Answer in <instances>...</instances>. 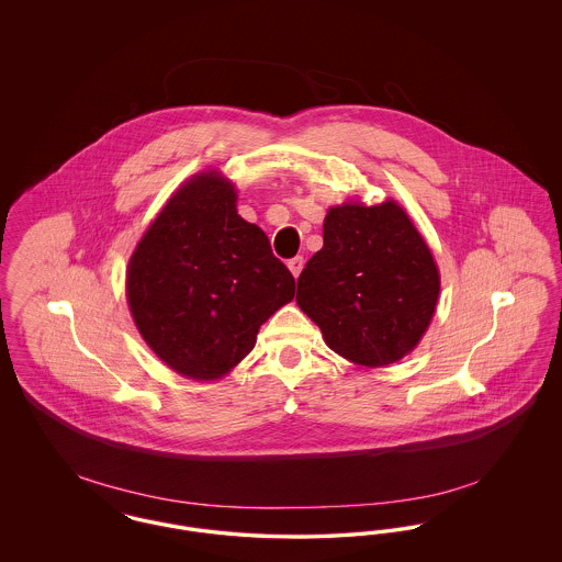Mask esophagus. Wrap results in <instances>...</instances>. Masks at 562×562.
<instances>
[{
	"mask_svg": "<svg viewBox=\"0 0 562 562\" xmlns=\"http://www.w3.org/2000/svg\"><path fill=\"white\" fill-rule=\"evenodd\" d=\"M303 266H305V259H303V257H293V259L289 261V269H291V273H293L294 278H299Z\"/></svg>",
	"mask_w": 562,
	"mask_h": 562,
	"instance_id": "esophagus-1",
	"label": "esophagus"
}]
</instances>
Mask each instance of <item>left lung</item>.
<instances>
[{
	"mask_svg": "<svg viewBox=\"0 0 562 562\" xmlns=\"http://www.w3.org/2000/svg\"><path fill=\"white\" fill-rule=\"evenodd\" d=\"M322 236L324 246L296 280L299 307L349 362H398L436 312L440 273L428 244L394 200L335 206Z\"/></svg>",
	"mask_w": 562,
	"mask_h": 562,
	"instance_id": "obj_1",
	"label": "left lung"
}]
</instances>
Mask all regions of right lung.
Masks as SVG:
<instances>
[{"mask_svg":"<svg viewBox=\"0 0 562 562\" xmlns=\"http://www.w3.org/2000/svg\"><path fill=\"white\" fill-rule=\"evenodd\" d=\"M236 200L218 172L195 175L166 202L126 271L140 337L172 371L198 381L229 373L294 296L293 273Z\"/></svg>","mask_w":562,"mask_h":562,"instance_id":"obj_1","label":"right lung"}]
</instances>
